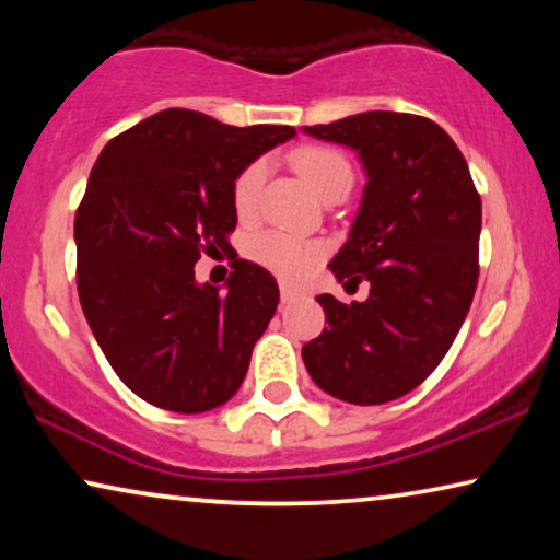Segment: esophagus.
Wrapping results in <instances>:
<instances>
[{
    "instance_id": "1",
    "label": "esophagus",
    "mask_w": 560,
    "mask_h": 560,
    "mask_svg": "<svg viewBox=\"0 0 560 560\" xmlns=\"http://www.w3.org/2000/svg\"><path fill=\"white\" fill-rule=\"evenodd\" d=\"M298 298V290L290 285V282H280V301L282 303H293Z\"/></svg>"
}]
</instances>
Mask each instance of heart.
Masks as SVG:
<instances>
[{
	"instance_id": "obj_1",
	"label": "heart",
	"mask_w": 560,
	"mask_h": 560,
	"mask_svg": "<svg viewBox=\"0 0 560 560\" xmlns=\"http://www.w3.org/2000/svg\"><path fill=\"white\" fill-rule=\"evenodd\" d=\"M295 171L301 178L308 183L313 194L320 198H328L336 190L351 188L354 183V171L347 155L326 144H305L298 148L293 155ZM267 175V165L262 160H255L244 171L236 175L234 180V209L240 217H249L257 209L259 194H262V183ZM249 259L270 267V270L285 275V278H298L308 270L313 259L320 255V247L313 242H303L298 236H290L285 232H275V229H265V232L252 234L247 244H244Z\"/></svg>"
}]
</instances>
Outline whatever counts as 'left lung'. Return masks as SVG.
Instances as JSON below:
<instances>
[{
	"mask_svg": "<svg viewBox=\"0 0 560 560\" xmlns=\"http://www.w3.org/2000/svg\"><path fill=\"white\" fill-rule=\"evenodd\" d=\"M303 132L359 152L362 203L328 267L370 282L364 303L316 298L328 326L303 347L305 370L343 402L397 400L441 364L471 308L481 198L462 150L425 117L364 112Z\"/></svg>",
	"mask_w": 560,
	"mask_h": 560,
	"instance_id": "left-lung-1",
	"label": "left lung"
}]
</instances>
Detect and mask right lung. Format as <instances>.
Instances as JSON below:
<instances>
[{
  "instance_id": "right-lung-1",
  "label": "right lung",
  "mask_w": 560,
  "mask_h": 560,
  "mask_svg": "<svg viewBox=\"0 0 560 560\" xmlns=\"http://www.w3.org/2000/svg\"><path fill=\"white\" fill-rule=\"evenodd\" d=\"M295 137L165 109L114 137L75 211L83 316L117 377L150 405L206 412L232 400L278 308L265 267L234 259L226 293L198 285L201 255L229 249L234 180Z\"/></svg>"
}]
</instances>
